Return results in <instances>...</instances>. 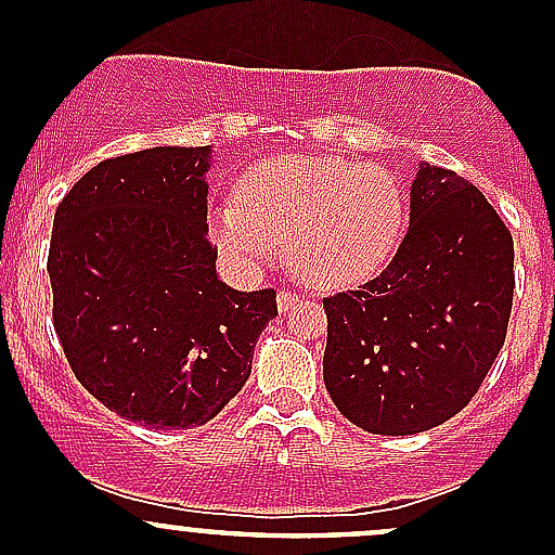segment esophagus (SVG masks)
Listing matches in <instances>:
<instances>
[{
  "instance_id": "34e87169",
  "label": "esophagus",
  "mask_w": 555,
  "mask_h": 555,
  "mask_svg": "<svg viewBox=\"0 0 555 555\" xmlns=\"http://www.w3.org/2000/svg\"><path fill=\"white\" fill-rule=\"evenodd\" d=\"M295 300H298V295L289 293V289H282V293L276 295V304H279V311H289L295 306Z\"/></svg>"
}]
</instances>
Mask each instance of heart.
Listing matches in <instances>:
<instances>
[{
	"label": "heart",
	"mask_w": 555,
	"mask_h": 555,
	"mask_svg": "<svg viewBox=\"0 0 555 555\" xmlns=\"http://www.w3.org/2000/svg\"><path fill=\"white\" fill-rule=\"evenodd\" d=\"M408 198L400 179L376 164L276 158L255 166L236 201L209 211V233L231 266L255 271L287 242L289 266L322 289L376 276L400 246Z\"/></svg>",
	"instance_id": "1"
}]
</instances>
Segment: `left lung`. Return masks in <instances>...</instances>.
<instances>
[{"instance_id": "1", "label": "left lung", "mask_w": 555, "mask_h": 555, "mask_svg": "<svg viewBox=\"0 0 555 555\" xmlns=\"http://www.w3.org/2000/svg\"><path fill=\"white\" fill-rule=\"evenodd\" d=\"M513 236L464 177L418 164L411 225L389 266L324 298V386L373 435L456 416L494 365L513 309Z\"/></svg>"}]
</instances>
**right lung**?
Returning a JSON list of instances; mask_svg holds the SVG:
<instances>
[{
    "mask_svg": "<svg viewBox=\"0 0 555 555\" xmlns=\"http://www.w3.org/2000/svg\"><path fill=\"white\" fill-rule=\"evenodd\" d=\"M211 147L102 160L55 209L53 327L77 382L128 422L190 429L242 391L276 293L217 276Z\"/></svg>",
    "mask_w": 555,
    "mask_h": 555,
    "instance_id": "1",
    "label": "right lung"
}]
</instances>
